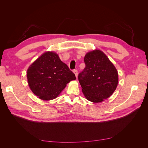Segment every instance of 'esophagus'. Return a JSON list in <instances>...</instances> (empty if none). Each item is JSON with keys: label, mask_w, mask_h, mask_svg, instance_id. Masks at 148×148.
<instances>
[{"label": "esophagus", "mask_w": 148, "mask_h": 148, "mask_svg": "<svg viewBox=\"0 0 148 148\" xmlns=\"http://www.w3.org/2000/svg\"><path fill=\"white\" fill-rule=\"evenodd\" d=\"M73 73H74V74L75 75V77L77 78V77H78V71L75 70L73 71Z\"/></svg>", "instance_id": "1"}]
</instances>
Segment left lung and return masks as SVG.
Wrapping results in <instances>:
<instances>
[{"mask_svg": "<svg viewBox=\"0 0 148 148\" xmlns=\"http://www.w3.org/2000/svg\"><path fill=\"white\" fill-rule=\"evenodd\" d=\"M84 61L86 66L78 75L83 95L87 100L94 103L104 101L112 95L117 87L118 71L99 49L87 52Z\"/></svg>", "mask_w": 148, "mask_h": 148, "instance_id": "1", "label": "left lung"}]
</instances>
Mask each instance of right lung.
<instances>
[{
	"label": "right lung",
	"instance_id": "add662e5",
	"mask_svg": "<svg viewBox=\"0 0 148 148\" xmlns=\"http://www.w3.org/2000/svg\"><path fill=\"white\" fill-rule=\"evenodd\" d=\"M28 86L34 95L43 101L56 99L75 74L53 51L43 53L30 65L26 72Z\"/></svg>",
	"mask_w": 148,
	"mask_h": 148
}]
</instances>
